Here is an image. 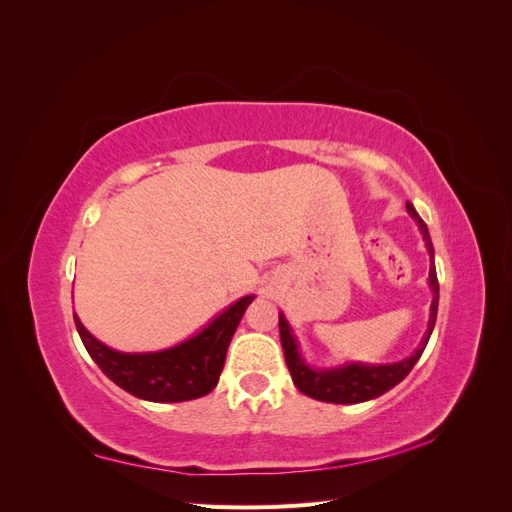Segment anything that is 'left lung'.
<instances>
[{
	"instance_id": "obj_1",
	"label": "left lung",
	"mask_w": 512,
	"mask_h": 512,
	"mask_svg": "<svg viewBox=\"0 0 512 512\" xmlns=\"http://www.w3.org/2000/svg\"><path fill=\"white\" fill-rule=\"evenodd\" d=\"M406 209L410 213V218L416 222L418 230H421L425 247L429 252V258H431L429 288L433 292V299H431V309H429V324H427V331L423 335L421 346H418L408 356V359L399 361V363H386V365L344 363L339 367L316 369L301 356L297 337H294L286 316L280 312V339H282V348H284V356H286V365L290 369L294 386H297L303 395L318 399V401H327V404H361V401L376 399V397L384 395L386 391H391L393 386H397L410 374L416 361L421 359V354L431 337V331H433V327H436L440 286H438L436 267H433V245L429 239L427 224L421 220V215L416 213L412 203H408Z\"/></svg>"
}]
</instances>
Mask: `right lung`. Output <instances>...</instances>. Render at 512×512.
<instances>
[{
	"mask_svg": "<svg viewBox=\"0 0 512 512\" xmlns=\"http://www.w3.org/2000/svg\"><path fill=\"white\" fill-rule=\"evenodd\" d=\"M254 299V294L241 297L190 339L158 352H119L91 335L76 314L74 324L91 359L123 391L156 404H175L215 389L230 339Z\"/></svg>",
	"mask_w": 512,
	"mask_h": 512,
	"instance_id": "right-lung-1",
	"label": "right lung"
}]
</instances>
